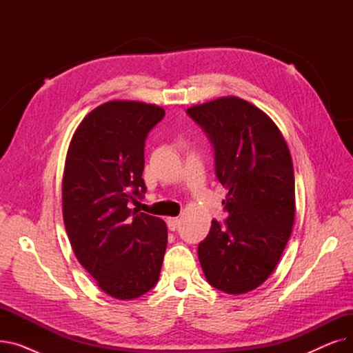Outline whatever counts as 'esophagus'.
I'll use <instances>...</instances> for the list:
<instances>
[{
    "mask_svg": "<svg viewBox=\"0 0 353 353\" xmlns=\"http://www.w3.org/2000/svg\"><path fill=\"white\" fill-rule=\"evenodd\" d=\"M180 226V219L179 217H167V228L172 232H174Z\"/></svg>",
    "mask_w": 353,
    "mask_h": 353,
    "instance_id": "34e87169",
    "label": "esophagus"
}]
</instances>
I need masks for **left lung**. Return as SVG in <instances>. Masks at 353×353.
I'll use <instances>...</instances> for the list:
<instances>
[{"label": "left lung", "instance_id": "left-lung-1", "mask_svg": "<svg viewBox=\"0 0 353 353\" xmlns=\"http://www.w3.org/2000/svg\"><path fill=\"white\" fill-rule=\"evenodd\" d=\"M206 130L216 176L228 189L226 228L212 220L197 248L208 282L229 294L261 286L281 261L294 223V174L288 143L274 121L234 96L192 105Z\"/></svg>", "mask_w": 353, "mask_h": 353}]
</instances>
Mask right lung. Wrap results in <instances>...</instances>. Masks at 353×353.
I'll return each mask as SVG.
<instances>
[{
  "label": "right lung",
  "mask_w": 353,
  "mask_h": 353,
  "mask_svg": "<svg viewBox=\"0 0 353 353\" xmlns=\"http://www.w3.org/2000/svg\"><path fill=\"white\" fill-rule=\"evenodd\" d=\"M164 108L132 100L100 104L74 132L64 164L63 219L72 252L111 298L132 301L159 281L167 226L128 208L145 192L144 140Z\"/></svg>",
  "instance_id": "right-lung-1"
}]
</instances>
